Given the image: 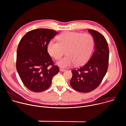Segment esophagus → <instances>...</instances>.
Here are the masks:
<instances>
[{
    "label": "esophagus",
    "mask_w": 126,
    "mask_h": 126,
    "mask_svg": "<svg viewBox=\"0 0 126 126\" xmlns=\"http://www.w3.org/2000/svg\"><path fill=\"white\" fill-rule=\"evenodd\" d=\"M60 71H62V72H64V71H65V69H62V68H60Z\"/></svg>",
    "instance_id": "esophagus-1"
}]
</instances>
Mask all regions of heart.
<instances>
[{
    "label": "heart",
    "mask_w": 126,
    "mask_h": 126,
    "mask_svg": "<svg viewBox=\"0 0 126 126\" xmlns=\"http://www.w3.org/2000/svg\"><path fill=\"white\" fill-rule=\"evenodd\" d=\"M58 42L50 40L47 45L49 54L56 60L60 59L65 53L66 55L58 62L61 67L66 68L73 64L80 66L85 63L90 57L94 41L90 34L66 31L57 37Z\"/></svg>",
    "instance_id": "1"
}]
</instances>
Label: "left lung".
Returning a JSON list of instances; mask_svg holds the SVG:
<instances>
[{
  "label": "left lung",
  "mask_w": 126,
  "mask_h": 126,
  "mask_svg": "<svg viewBox=\"0 0 126 126\" xmlns=\"http://www.w3.org/2000/svg\"><path fill=\"white\" fill-rule=\"evenodd\" d=\"M95 41V50L87 63L71 71L70 85L81 93L90 92L101 84L108 68L109 50L107 40L99 32L89 29Z\"/></svg>",
  "instance_id": "obj_1"
}]
</instances>
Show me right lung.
<instances>
[{
	"label": "right lung",
	"mask_w": 126,
	"mask_h": 126,
	"mask_svg": "<svg viewBox=\"0 0 126 126\" xmlns=\"http://www.w3.org/2000/svg\"><path fill=\"white\" fill-rule=\"evenodd\" d=\"M55 30L40 28L28 32L17 50L16 67L24 86L34 92H40L51 85L59 71L47 51L48 42L56 35Z\"/></svg>",
	"instance_id": "1"
}]
</instances>
